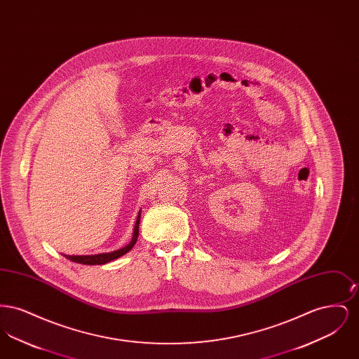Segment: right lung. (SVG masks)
<instances>
[{
  "label": "right lung",
  "mask_w": 359,
  "mask_h": 359,
  "mask_svg": "<svg viewBox=\"0 0 359 359\" xmlns=\"http://www.w3.org/2000/svg\"><path fill=\"white\" fill-rule=\"evenodd\" d=\"M138 226H140V214L137 217L136 226H135V233H133V238L130 241L129 245L121 248L118 250H114L111 253H103V255H94V256H66L69 261L72 262H78V264H85V265H102L106 262H110L118 257L126 255L136 243L137 237H138Z\"/></svg>",
  "instance_id": "add662e5"
}]
</instances>
